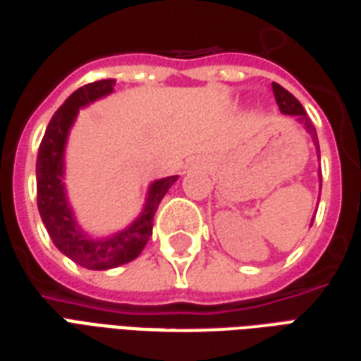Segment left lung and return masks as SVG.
<instances>
[{
    "label": "left lung",
    "mask_w": 361,
    "mask_h": 361,
    "mask_svg": "<svg viewBox=\"0 0 361 361\" xmlns=\"http://www.w3.org/2000/svg\"><path fill=\"white\" fill-rule=\"evenodd\" d=\"M271 90H274V95H276V102L279 105V111L283 113V115H293L295 119L299 125H303L305 130L309 133L312 137V142L317 146V152H319V140H317V130L312 127L311 119L307 117V113H305L303 105L297 102V97H293L291 93L287 92L286 87H281L279 84H271ZM312 224V223H311Z\"/></svg>",
    "instance_id": "8db88e82"
}]
</instances>
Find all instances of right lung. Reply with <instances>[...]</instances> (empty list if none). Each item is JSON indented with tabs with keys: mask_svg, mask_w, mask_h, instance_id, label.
<instances>
[{
	"mask_svg": "<svg viewBox=\"0 0 361 361\" xmlns=\"http://www.w3.org/2000/svg\"><path fill=\"white\" fill-rule=\"evenodd\" d=\"M113 87L115 80H99L75 90L52 115L37 156V203L40 219L58 250L87 269H111L138 258L148 238L152 236L156 209L168 189L178 180V176H170L152 181L142 213L125 231L105 238H92L75 223L62 181L68 133L80 109L99 97L109 95Z\"/></svg>",
	"mask_w": 361,
	"mask_h": 361,
	"instance_id": "1",
	"label": "right lung"
}]
</instances>
